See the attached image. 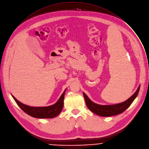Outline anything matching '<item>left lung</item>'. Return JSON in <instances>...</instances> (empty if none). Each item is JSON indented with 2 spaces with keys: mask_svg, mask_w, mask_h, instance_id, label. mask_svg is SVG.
I'll return each mask as SVG.
<instances>
[{
  "mask_svg": "<svg viewBox=\"0 0 149 149\" xmlns=\"http://www.w3.org/2000/svg\"><path fill=\"white\" fill-rule=\"evenodd\" d=\"M140 90V86L138 87L137 91L134 94L126 101L114 105H99L92 102L85 93H83V96L85 99L86 104L88 109L93 113L103 117L112 116L116 114H121L125 111L133 103L135 98L137 97Z\"/></svg>",
  "mask_w": 149,
  "mask_h": 149,
  "instance_id": "obj_1",
  "label": "left lung"
}]
</instances>
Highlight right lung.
Masks as SVG:
<instances>
[{
    "instance_id": "obj_1",
    "label": "right lung",
    "mask_w": 149,
    "mask_h": 149,
    "mask_svg": "<svg viewBox=\"0 0 149 149\" xmlns=\"http://www.w3.org/2000/svg\"><path fill=\"white\" fill-rule=\"evenodd\" d=\"M65 91L63 93L60 99L53 105L47 107H31L25 105L18 101L13 96V98L17 105L26 113L33 117L39 118H51L56 117L60 113L63 107V100Z\"/></svg>"
}]
</instances>
